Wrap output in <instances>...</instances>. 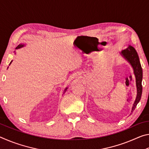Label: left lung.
Here are the masks:
<instances>
[{
  "mask_svg": "<svg viewBox=\"0 0 149 149\" xmlns=\"http://www.w3.org/2000/svg\"><path fill=\"white\" fill-rule=\"evenodd\" d=\"M121 54L123 55V56L129 62L131 65H132L134 74L135 75L136 79V86H137V94L136 97L135 101L133 104L132 112L135 110V108L137 107V104L141 100V95H142V79H143V70L141 68V63L139 58V56L137 52L135 49L132 46L130 45L127 49L122 50L121 52Z\"/></svg>",
  "mask_w": 149,
  "mask_h": 149,
  "instance_id": "1",
  "label": "left lung"
}]
</instances>
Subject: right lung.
Returning a JSON list of instances; mask_svg holds the SVG:
<instances>
[{
  "instance_id": "right-lung-1",
  "label": "right lung",
  "mask_w": 149,
  "mask_h": 149,
  "mask_svg": "<svg viewBox=\"0 0 149 149\" xmlns=\"http://www.w3.org/2000/svg\"><path fill=\"white\" fill-rule=\"evenodd\" d=\"M24 45H22V44H19V45H17V47H16V49H19V48H21V47H24ZM12 61H11V62H10V64H11V63H12ZM10 64H9V65H10ZM66 89H67V88H66V89H65V91H64V93H65V91H66Z\"/></svg>"
}]
</instances>
